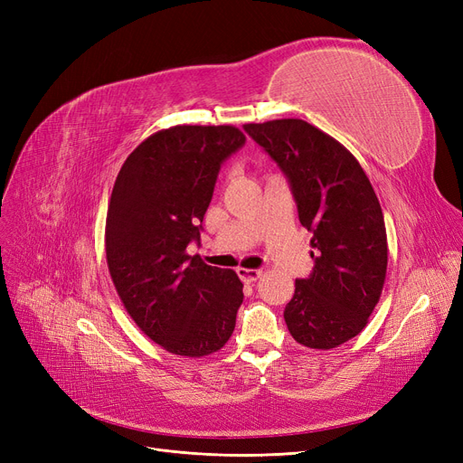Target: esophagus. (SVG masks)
I'll list each match as a JSON object with an SVG mask.
<instances>
[{"label":"esophagus","mask_w":463,"mask_h":463,"mask_svg":"<svg viewBox=\"0 0 463 463\" xmlns=\"http://www.w3.org/2000/svg\"><path fill=\"white\" fill-rule=\"evenodd\" d=\"M236 273L244 282H256L263 275L261 269H244V267H241V269H236Z\"/></svg>","instance_id":"34e87169"}]
</instances>
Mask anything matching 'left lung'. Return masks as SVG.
Segmentation results:
<instances>
[{
  "label": "left lung",
  "instance_id": "8db88e82",
  "mask_svg": "<svg viewBox=\"0 0 463 463\" xmlns=\"http://www.w3.org/2000/svg\"><path fill=\"white\" fill-rule=\"evenodd\" d=\"M244 130L285 173L298 217L313 234V269L296 279L285 307L288 331L307 348L345 345L362 333L384 285L389 248L375 190L345 146L302 118Z\"/></svg>",
  "mask_w": 463,
  "mask_h": 463
}]
</instances>
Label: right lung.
Masks as SVG:
<instances>
[{
	"label": "right lung",
	"mask_w": 463,
	"mask_h": 463,
	"mask_svg": "<svg viewBox=\"0 0 463 463\" xmlns=\"http://www.w3.org/2000/svg\"><path fill=\"white\" fill-rule=\"evenodd\" d=\"M246 144L229 125H178L123 163L106 221V258L128 316L159 346L202 357L227 345L244 294L232 269L188 256L221 165Z\"/></svg>",
	"instance_id": "right-lung-1"
}]
</instances>
